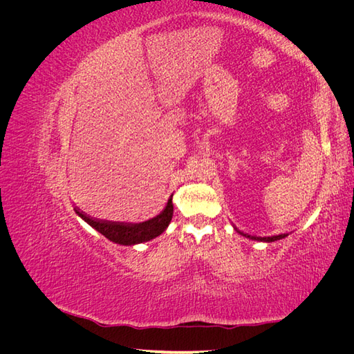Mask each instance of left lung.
Listing matches in <instances>:
<instances>
[{
  "mask_svg": "<svg viewBox=\"0 0 354 354\" xmlns=\"http://www.w3.org/2000/svg\"><path fill=\"white\" fill-rule=\"evenodd\" d=\"M234 230H236L238 233H241L242 236H245V238L252 239V241H260V242H274V241H279V239H283V238L288 236V233H282V234H276V236H263V238H261V236H251V234L243 233V232L238 230L236 227H234Z\"/></svg>",
  "mask_w": 354,
  "mask_h": 354,
  "instance_id": "8db88e82",
  "label": "left lung"
}]
</instances>
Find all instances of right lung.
I'll return each instance as SVG.
<instances>
[{"label":"right lung","instance_id":"obj_1","mask_svg":"<svg viewBox=\"0 0 354 354\" xmlns=\"http://www.w3.org/2000/svg\"><path fill=\"white\" fill-rule=\"evenodd\" d=\"M173 195L169 196L165 208L160 211L158 216L142 223L97 220L75 208V212H77L85 223H88L93 229L102 233L104 238H108L109 241L120 245H137L155 239L168 227L171 218H173Z\"/></svg>","mask_w":354,"mask_h":354}]
</instances>
